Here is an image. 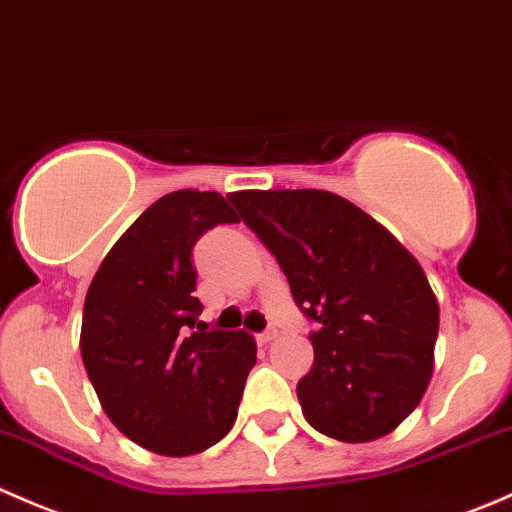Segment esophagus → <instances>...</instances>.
<instances>
[{
	"label": "esophagus",
	"instance_id": "34e87169",
	"mask_svg": "<svg viewBox=\"0 0 512 512\" xmlns=\"http://www.w3.org/2000/svg\"><path fill=\"white\" fill-rule=\"evenodd\" d=\"M276 336H278L276 328H266V331L256 333V341H258V343H271Z\"/></svg>",
	"mask_w": 512,
	"mask_h": 512
}]
</instances>
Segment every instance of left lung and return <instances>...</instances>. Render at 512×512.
Masks as SVG:
<instances>
[{"label": "left lung", "mask_w": 512, "mask_h": 512, "mask_svg": "<svg viewBox=\"0 0 512 512\" xmlns=\"http://www.w3.org/2000/svg\"><path fill=\"white\" fill-rule=\"evenodd\" d=\"M229 201L316 326L313 366L296 386L306 421L343 443L391 433L433 373L438 301L421 263L328 191H236Z\"/></svg>", "instance_id": "1"}]
</instances>
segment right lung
Returning <instances> with one entry per match:
<instances>
[{"mask_svg": "<svg viewBox=\"0 0 512 512\" xmlns=\"http://www.w3.org/2000/svg\"><path fill=\"white\" fill-rule=\"evenodd\" d=\"M239 224L224 196L174 191L126 229L91 281L82 358L101 408L146 450L194 455L236 421L256 343L199 321L196 241Z\"/></svg>", "mask_w": 512, "mask_h": 512, "instance_id": "1", "label": "right lung"}]
</instances>
